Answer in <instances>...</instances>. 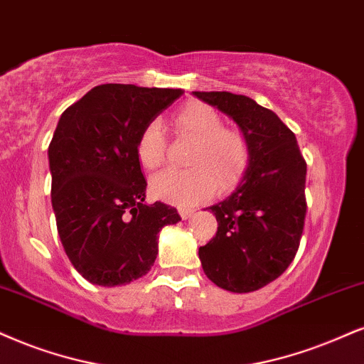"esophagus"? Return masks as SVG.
Here are the masks:
<instances>
[{"instance_id":"1","label":"esophagus","mask_w":364,"mask_h":364,"mask_svg":"<svg viewBox=\"0 0 364 364\" xmlns=\"http://www.w3.org/2000/svg\"><path fill=\"white\" fill-rule=\"evenodd\" d=\"M178 214H181L182 219H189L192 214H194V209H187V208H178Z\"/></svg>"}]
</instances>
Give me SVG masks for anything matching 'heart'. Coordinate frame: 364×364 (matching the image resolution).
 Returning a JSON list of instances; mask_svg holds the SVG:
<instances>
[{"label": "heart", "instance_id": "b5f03b06", "mask_svg": "<svg viewBox=\"0 0 364 364\" xmlns=\"http://www.w3.org/2000/svg\"><path fill=\"white\" fill-rule=\"evenodd\" d=\"M173 127L196 141L189 170H164L150 182L151 194L175 205H194L213 194L214 186L226 189L248 164L250 148L243 133L224 128L216 109L208 105H187L173 116ZM167 140L160 121L148 123L136 141V156L148 170L165 160Z\"/></svg>", "mask_w": 364, "mask_h": 364}]
</instances>
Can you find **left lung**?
Segmentation results:
<instances>
[{
  "mask_svg": "<svg viewBox=\"0 0 364 364\" xmlns=\"http://www.w3.org/2000/svg\"><path fill=\"white\" fill-rule=\"evenodd\" d=\"M235 121L248 141L243 177L210 205L218 232L199 248L204 273L218 287L248 294L284 273L299 250L306 219L307 165L284 121L248 96L192 92Z\"/></svg>",
  "mask_w": 364,
  "mask_h": 364,
  "instance_id": "8db88e82",
  "label": "left lung"
}]
</instances>
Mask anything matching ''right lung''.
Instances as JSON below:
<instances>
[{
    "label": "right lung",
    "instance_id": "obj_1",
    "mask_svg": "<svg viewBox=\"0 0 364 364\" xmlns=\"http://www.w3.org/2000/svg\"><path fill=\"white\" fill-rule=\"evenodd\" d=\"M182 89L102 84L67 107L48 146L52 208L70 263L94 285H127L154 267L177 209L145 203L136 156L143 128Z\"/></svg>",
    "mask_w": 364,
    "mask_h": 364
}]
</instances>
